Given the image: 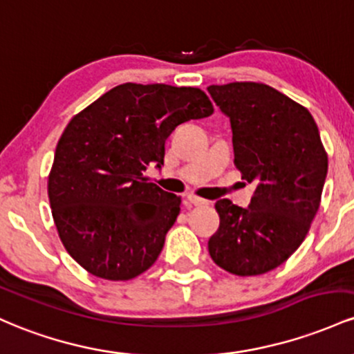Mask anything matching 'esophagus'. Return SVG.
<instances>
[{
    "instance_id": "obj_1",
    "label": "esophagus",
    "mask_w": 354,
    "mask_h": 354,
    "mask_svg": "<svg viewBox=\"0 0 354 354\" xmlns=\"http://www.w3.org/2000/svg\"><path fill=\"white\" fill-rule=\"evenodd\" d=\"M187 201H189L192 205H205V204H207V201H204V198H198V197H196V196H192V194H189Z\"/></svg>"
}]
</instances>
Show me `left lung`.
<instances>
[{"label":"left lung","mask_w":354,"mask_h":354,"mask_svg":"<svg viewBox=\"0 0 354 354\" xmlns=\"http://www.w3.org/2000/svg\"><path fill=\"white\" fill-rule=\"evenodd\" d=\"M207 91L230 120L234 164L256 184L248 209L216 202L221 225L209 254L236 276H257L283 264L304 241L319 209L328 156L311 113L272 86L236 82Z\"/></svg>","instance_id":"8db88e82"}]
</instances>
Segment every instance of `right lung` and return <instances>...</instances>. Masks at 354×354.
<instances>
[{"label": "right lung", "mask_w": 354, "mask_h": 354, "mask_svg": "<svg viewBox=\"0 0 354 354\" xmlns=\"http://www.w3.org/2000/svg\"><path fill=\"white\" fill-rule=\"evenodd\" d=\"M212 112L192 86L124 83L71 118L55 150L48 197L59 239L83 269L129 281L156 263L180 197L145 170L164 165L177 125Z\"/></svg>", "instance_id": "add662e5"}]
</instances>
